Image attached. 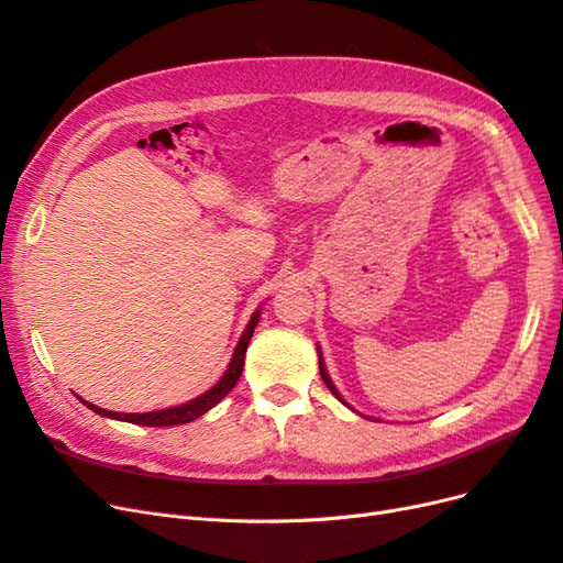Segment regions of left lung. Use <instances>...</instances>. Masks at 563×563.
I'll use <instances>...</instances> for the list:
<instances>
[{"mask_svg":"<svg viewBox=\"0 0 563 563\" xmlns=\"http://www.w3.org/2000/svg\"><path fill=\"white\" fill-rule=\"evenodd\" d=\"M317 352H319V350H317ZM319 373H321V380H323V383H327V387H329V389L333 391V395H335V397H338L340 401H343V404H345V399L338 395V389L333 387V383H331V378H329V373H327V366H323V360H321V352H319ZM345 406H347V404H345Z\"/></svg>","mask_w":563,"mask_h":563,"instance_id":"left-lung-1","label":"left lung"}]
</instances>
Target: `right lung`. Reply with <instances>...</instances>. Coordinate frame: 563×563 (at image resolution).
<instances>
[{"instance_id": "add662e5", "label": "right lung", "mask_w": 563, "mask_h": 563, "mask_svg": "<svg viewBox=\"0 0 563 563\" xmlns=\"http://www.w3.org/2000/svg\"><path fill=\"white\" fill-rule=\"evenodd\" d=\"M258 319H261V310H255L251 321H249L246 331L240 338V343H236V347H234V354H232L228 371L223 373V378H220L209 391H203L201 397H197L192 401L174 406V408H164V411H150V413H114V411H106V408H98V406L84 401V399H81V404H87V408H91V411H96L98 416L124 420V422H133V424H145V428H172V424L192 422L199 416L211 411V408L236 385V380H240L242 371H244V354H246V347H249V340L253 335V329L258 327Z\"/></svg>"}]
</instances>
